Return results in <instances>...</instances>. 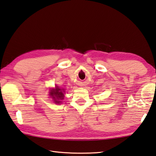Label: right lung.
<instances>
[{
    "instance_id": "right-lung-1",
    "label": "right lung",
    "mask_w": 156,
    "mask_h": 156,
    "mask_svg": "<svg viewBox=\"0 0 156 156\" xmlns=\"http://www.w3.org/2000/svg\"><path fill=\"white\" fill-rule=\"evenodd\" d=\"M65 93H66V90L64 89H61L58 86H56L55 88L50 89L49 95L50 98H52L53 101H55V104H61L62 103V100L64 99Z\"/></svg>"
}]
</instances>
